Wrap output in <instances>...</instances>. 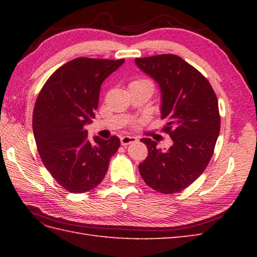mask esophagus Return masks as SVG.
<instances>
[{"mask_svg":"<svg viewBox=\"0 0 257 257\" xmlns=\"http://www.w3.org/2000/svg\"><path fill=\"white\" fill-rule=\"evenodd\" d=\"M137 141V138L133 137V136H122L121 138H120V143H121L122 146H127L129 144H133Z\"/></svg>","mask_w":257,"mask_h":257,"instance_id":"obj_1","label":"esophagus"}]
</instances>
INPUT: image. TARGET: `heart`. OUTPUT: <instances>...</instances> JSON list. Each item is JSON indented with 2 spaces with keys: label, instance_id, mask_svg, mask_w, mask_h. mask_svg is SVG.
Instances as JSON below:
<instances>
[{
  "label": "heart",
  "instance_id": "b5f03b06",
  "mask_svg": "<svg viewBox=\"0 0 257 257\" xmlns=\"http://www.w3.org/2000/svg\"><path fill=\"white\" fill-rule=\"evenodd\" d=\"M146 81H149L147 79H137V80H134L132 84H137V83H146Z\"/></svg>",
  "mask_w": 257,
  "mask_h": 257
}]
</instances>
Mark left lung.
Listing matches in <instances>:
<instances>
[{
    "label": "left lung",
    "instance_id": "left-lung-1",
    "mask_svg": "<svg viewBox=\"0 0 257 257\" xmlns=\"http://www.w3.org/2000/svg\"><path fill=\"white\" fill-rule=\"evenodd\" d=\"M135 62L160 86L163 132L172 140L170 148L161 150L156 141L141 139L149 154L139 172L158 192H181L203 173L214 151L221 125L216 95L198 69L173 54Z\"/></svg>",
    "mask_w": 257,
    "mask_h": 257
}]
</instances>
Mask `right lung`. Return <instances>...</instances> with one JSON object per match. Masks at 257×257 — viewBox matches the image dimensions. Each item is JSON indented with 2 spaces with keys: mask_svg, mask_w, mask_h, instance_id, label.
I'll return each mask as SVG.
<instances>
[{
  "mask_svg": "<svg viewBox=\"0 0 257 257\" xmlns=\"http://www.w3.org/2000/svg\"><path fill=\"white\" fill-rule=\"evenodd\" d=\"M124 59L75 58L59 67L43 86L33 112V133L43 165L65 190L85 193L99 184L120 147L87 138L99 100L100 86Z\"/></svg>",
  "mask_w": 257,
  "mask_h": 257,
  "instance_id": "add662e5",
  "label": "right lung"
}]
</instances>
